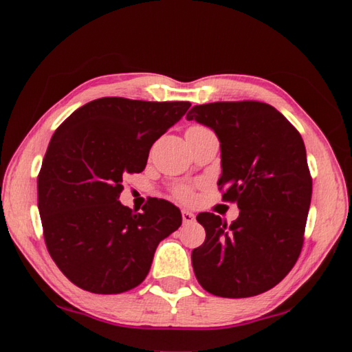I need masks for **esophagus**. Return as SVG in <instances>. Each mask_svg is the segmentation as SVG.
Listing matches in <instances>:
<instances>
[{"label": "esophagus", "mask_w": 352, "mask_h": 352, "mask_svg": "<svg viewBox=\"0 0 352 352\" xmlns=\"http://www.w3.org/2000/svg\"><path fill=\"white\" fill-rule=\"evenodd\" d=\"M182 219H183V223L184 225H189V223H192L194 220H195V216L190 211H186V210H183L182 211Z\"/></svg>", "instance_id": "obj_1"}]
</instances>
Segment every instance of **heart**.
I'll use <instances>...</instances> for the list:
<instances>
[{"mask_svg": "<svg viewBox=\"0 0 352 352\" xmlns=\"http://www.w3.org/2000/svg\"><path fill=\"white\" fill-rule=\"evenodd\" d=\"M197 129H204V127L192 126V127H189L188 130H197ZM174 194H175L177 199L184 200V201H188V200L192 199V189H190L189 186H178V188L174 189Z\"/></svg>", "mask_w": 352, "mask_h": 352, "instance_id": "1", "label": "heart"}]
</instances>
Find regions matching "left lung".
<instances>
[{
	"label": "left lung",
	"mask_w": 352,
	"mask_h": 352,
	"mask_svg": "<svg viewBox=\"0 0 352 352\" xmlns=\"http://www.w3.org/2000/svg\"><path fill=\"white\" fill-rule=\"evenodd\" d=\"M186 119L216 132L217 186L241 210L230 225L199 214L206 237L190 254L195 278L216 296L264 294L292 270L305 242L312 197L305 142L275 107L258 100L195 105Z\"/></svg>",
	"instance_id": "8db88e82"
}]
</instances>
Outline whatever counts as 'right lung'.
I'll return each mask as SVG.
<instances>
[{
	"instance_id": "add662e5",
	"label": "right lung",
	"mask_w": 352,
	"mask_h": 352,
	"mask_svg": "<svg viewBox=\"0 0 352 352\" xmlns=\"http://www.w3.org/2000/svg\"><path fill=\"white\" fill-rule=\"evenodd\" d=\"M189 102L126 98L91 100L52 135L37 178L46 248L71 283L93 294H122L151 270L158 243L182 212L151 199L142 212L119 201L122 177L144 170L148 151Z\"/></svg>"
}]
</instances>
